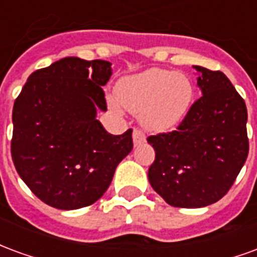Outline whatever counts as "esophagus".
Returning <instances> with one entry per match:
<instances>
[{
	"instance_id": "34e87169",
	"label": "esophagus",
	"mask_w": 257,
	"mask_h": 257,
	"mask_svg": "<svg viewBox=\"0 0 257 257\" xmlns=\"http://www.w3.org/2000/svg\"><path fill=\"white\" fill-rule=\"evenodd\" d=\"M132 139H134L135 146H139L146 142V135L142 131H139V129H135L134 134H132Z\"/></svg>"
}]
</instances>
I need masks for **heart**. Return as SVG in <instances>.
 <instances>
[{
	"label": "heart",
	"instance_id": "b5f03b06",
	"mask_svg": "<svg viewBox=\"0 0 257 257\" xmlns=\"http://www.w3.org/2000/svg\"><path fill=\"white\" fill-rule=\"evenodd\" d=\"M115 97L108 106L115 112L121 106L139 114L140 123L151 132L178 128L187 117L194 99V86L187 75L165 68H149L119 79Z\"/></svg>",
	"mask_w": 257,
	"mask_h": 257
}]
</instances>
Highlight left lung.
Listing matches in <instances>:
<instances>
[{"mask_svg": "<svg viewBox=\"0 0 257 257\" xmlns=\"http://www.w3.org/2000/svg\"><path fill=\"white\" fill-rule=\"evenodd\" d=\"M201 97L176 131L150 136L149 182L167 204L204 208L224 197L248 157V111L221 71L193 66Z\"/></svg>", "mask_w": 257, "mask_h": 257, "instance_id": "8db88e82", "label": "left lung"}]
</instances>
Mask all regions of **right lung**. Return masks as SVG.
I'll return each instance as SVG.
<instances>
[{
	"instance_id": "add662e5",
	"label": "right lung",
	"mask_w": 257,
	"mask_h": 257,
	"mask_svg": "<svg viewBox=\"0 0 257 257\" xmlns=\"http://www.w3.org/2000/svg\"><path fill=\"white\" fill-rule=\"evenodd\" d=\"M111 74L106 60L63 58L31 74L15 101V168L49 206L71 210L96 202L134 149L132 129L111 135L96 118L107 111L101 86Z\"/></svg>"
}]
</instances>
